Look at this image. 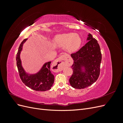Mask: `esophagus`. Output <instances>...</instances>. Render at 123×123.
<instances>
[{
	"instance_id": "esophagus-1",
	"label": "esophagus",
	"mask_w": 123,
	"mask_h": 123,
	"mask_svg": "<svg viewBox=\"0 0 123 123\" xmlns=\"http://www.w3.org/2000/svg\"><path fill=\"white\" fill-rule=\"evenodd\" d=\"M53 64L55 67L54 69L55 71L59 72L62 70L64 67L70 66L71 64V62L69 58L62 55L56 59Z\"/></svg>"
}]
</instances>
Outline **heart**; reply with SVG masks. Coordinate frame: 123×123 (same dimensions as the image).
Returning <instances> with one entry per match:
<instances>
[{"label":"heart","instance_id":"obj_1","mask_svg":"<svg viewBox=\"0 0 123 123\" xmlns=\"http://www.w3.org/2000/svg\"><path fill=\"white\" fill-rule=\"evenodd\" d=\"M54 43L55 45L60 47L66 46L67 51L70 53H73L80 48L81 39L80 35L76 33H65L56 36Z\"/></svg>","mask_w":123,"mask_h":123}]
</instances>
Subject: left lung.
<instances>
[{"label":"left lung","mask_w":123,"mask_h":123,"mask_svg":"<svg viewBox=\"0 0 123 123\" xmlns=\"http://www.w3.org/2000/svg\"><path fill=\"white\" fill-rule=\"evenodd\" d=\"M87 43L75 53L71 55L73 60V74L69 79L75 89L90 86L98 80L100 73L102 54L98 41L89 33Z\"/></svg>","instance_id":"8db88e82"}]
</instances>
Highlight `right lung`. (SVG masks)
Returning a JSON list of instances; mask_svg holds the SVG:
<instances>
[{
    "label": "right lung",
    "mask_w": 123,
    "mask_h": 123,
    "mask_svg": "<svg viewBox=\"0 0 123 123\" xmlns=\"http://www.w3.org/2000/svg\"><path fill=\"white\" fill-rule=\"evenodd\" d=\"M27 39H24L20 43L16 55L17 66L19 76L24 84L33 90L39 91L49 90L53 86L54 76L50 71L51 62H45L38 71L34 74L26 72L22 66L20 53L24 43Z\"/></svg>",
    "instance_id": "obj_1"
}]
</instances>
